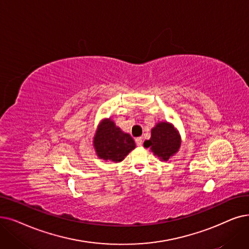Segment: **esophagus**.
Here are the masks:
<instances>
[{
  "instance_id": "esophagus-1",
  "label": "esophagus",
  "mask_w": 249,
  "mask_h": 249,
  "mask_svg": "<svg viewBox=\"0 0 249 249\" xmlns=\"http://www.w3.org/2000/svg\"><path fill=\"white\" fill-rule=\"evenodd\" d=\"M136 144H137L138 146H142V145H143V138H142V137L136 138Z\"/></svg>"
}]
</instances>
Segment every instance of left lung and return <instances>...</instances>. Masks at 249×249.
Instances as JSON below:
<instances>
[{"label": "left lung", "instance_id": "left-lung-1", "mask_svg": "<svg viewBox=\"0 0 249 249\" xmlns=\"http://www.w3.org/2000/svg\"><path fill=\"white\" fill-rule=\"evenodd\" d=\"M180 145V136L168 123L157 124L152 128L150 140L144 142V147L150 148L151 151L161 159V161H167L168 158L178 152Z\"/></svg>", "mask_w": 249, "mask_h": 249}]
</instances>
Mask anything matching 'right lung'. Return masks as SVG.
Here are the masks:
<instances>
[{"label": "right lung", "mask_w": 249, "mask_h": 249, "mask_svg": "<svg viewBox=\"0 0 249 249\" xmlns=\"http://www.w3.org/2000/svg\"><path fill=\"white\" fill-rule=\"evenodd\" d=\"M94 146L99 157L114 162L122 161L136 147L133 138L117 127L111 119H105L99 125Z\"/></svg>", "instance_id": "right-lung-1"}]
</instances>
